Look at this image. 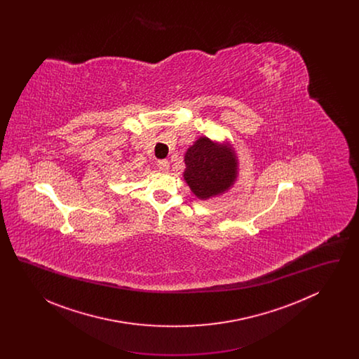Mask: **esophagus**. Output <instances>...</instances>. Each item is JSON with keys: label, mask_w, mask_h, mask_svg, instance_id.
<instances>
[{"label": "esophagus", "mask_w": 359, "mask_h": 359, "mask_svg": "<svg viewBox=\"0 0 359 359\" xmlns=\"http://www.w3.org/2000/svg\"><path fill=\"white\" fill-rule=\"evenodd\" d=\"M157 167H158L160 171H168L170 170V163H168V160H158Z\"/></svg>", "instance_id": "esophagus-1"}]
</instances>
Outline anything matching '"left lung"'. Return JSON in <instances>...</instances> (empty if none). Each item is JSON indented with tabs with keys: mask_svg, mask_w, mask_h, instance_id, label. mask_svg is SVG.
Segmentation results:
<instances>
[{
	"mask_svg": "<svg viewBox=\"0 0 359 359\" xmlns=\"http://www.w3.org/2000/svg\"><path fill=\"white\" fill-rule=\"evenodd\" d=\"M184 180L199 199L223 194L237 179L238 160L230 144L199 137L184 156Z\"/></svg>",
	"mask_w": 359,
	"mask_h": 359,
	"instance_id": "1",
	"label": "left lung"
}]
</instances>
